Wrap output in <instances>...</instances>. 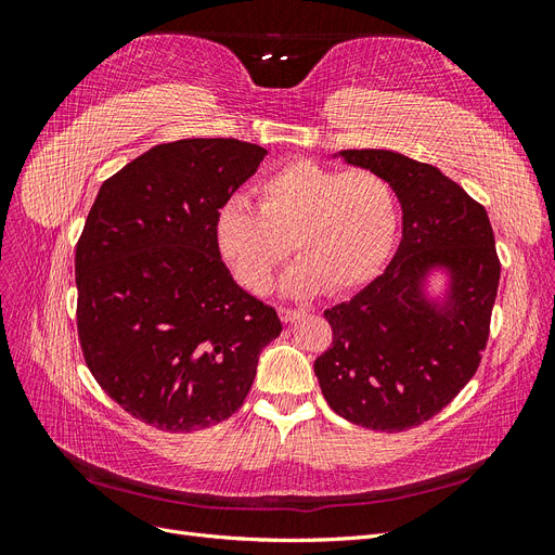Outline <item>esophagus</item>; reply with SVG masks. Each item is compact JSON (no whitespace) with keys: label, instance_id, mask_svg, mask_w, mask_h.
<instances>
[{"label":"esophagus","instance_id":"34e87169","mask_svg":"<svg viewBox=\"0 0 555 555\" xmlns=\"http://www.w3.org/2000/svg\"><path fill=\"white\" fill-rule=\"evenodd\" d=\"M278 314L284 324H292L296 319H300L306 314V310H294V308H278Z\"/></svg>","mask_w":555,"mask_h":555}]
</instances>
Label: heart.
<instances>
[{
    "instance_id": "heart-1",
    "label": "heart",
    "mask_w": 555,
    "mask_h": 555,
    "mask_svg": "<svg viewBox=\"0 0 555 555\" xmlns=\"http://www.w3.org/2000/svg\"><path fill=\"white\" fill-rule=\"evenodd\" d=\"M259 210L233 196L217 210L220 255L243 287L271 289L275 268L292 249L282 292L345 294L371 280L396 241L398 196L375 171L331 169L296 159L257 184ZM291 247H286V241Z\"/></svg>"
}]
</instances>
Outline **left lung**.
<instances>
[{
    "instance_id": "obj_1",
    "label": "left lung",
    "mask_w": 555,
    "mask_h": 555,
    "mask_svg": "<svg viewBox=\"0 0 555 555\" xmlns=\"http://www.w3.org/2000/svg\"><path fill=\"white\" fill-rule=\"evenodd\" d=\"M338 157L391 182L402 238L379 278L324 312L333 343L314 375L347 422L408 430L447 408L477 373L500 282L493 229L483 206L430 164L393 150ZM433 270L450 278L442 299L425 292Z\"/></svg>"
}]
</instances>
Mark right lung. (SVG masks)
<instances>
[{
	"mask_svg": "<svg viewBox=\"0 0 555 555\" xmlns=\"http://www.w3.org/2000/svg\"><path fill=\"white\" fill-rule=\"evenodd\" d=\"M266 150L236 139L150 147L99 190L76 245L78 338L131 416L192 433L236 412L282 324L241 289L215 220Z\"/></svg>",
	"mask_w": 555,
	"mask_h": 555,
	"instance_id": "1",
	"label": "right lung"
}]
</instances>
